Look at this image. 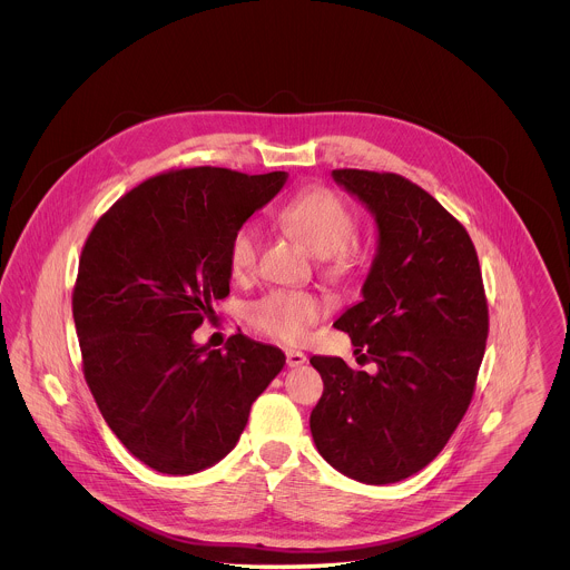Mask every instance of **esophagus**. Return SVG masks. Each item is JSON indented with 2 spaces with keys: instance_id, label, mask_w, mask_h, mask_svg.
Segmentation results:
<instances>
[{
  "instance_id": "1",
  "label": "esophagus",
  "mask_w": 570,
  "mask_h": 570,
  "mask_svg": "<svg viewBox=\"0 0 570 570\" xmlns=\"http://www.w3.org/2000/svg\"><path fill=\"white\" fill-rule=\"evenodd\" d=\"M285 355H287V366H292V368H296V366L307 362V355L303 351H296V348H287Z\"/></svg>"
}]
</instances>
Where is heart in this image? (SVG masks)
<instances>
[{
  "label": "heart",
  "mask_w": 570,
  "mask_h": 570,
  "mask_svg": "<svg viewBox=\"0 0 570 570\" xmlns=\"http://www.w3.org/2000/svg\"><path fill=\"white\" fill-rule=\"evenodd\" d=\"M278 222L301 237L307 247L325 256V274L340 278L351 269V239L355 237L357 222L346 202L326 186L305 188L287 199L278 213ZM263 247V230L256 222L242 224L226 249L228 269L235 278L245 281L254 276ZM325 316V303L312 292L269 289L252 301L245 309L247 323L258 333L285 344L305 340L309 326Z\"/></svg>",
  "instance_id": "b5f03b06"
}]
</instances>
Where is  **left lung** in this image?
Segmentation results:
<instances>
[{
    "label": "left lung",
    "mask_w": 570,
    "mask_h": 570,
    "mask_svg": "<svg viewBox=\"0 0 570 570\" xmlns=\"http://www.w3.org/2000/svg\"><path fill=\"white\" fill-rule=\"evenodd\" d=\"M333 177L373 210L380 228L364 301L333 323L377 373L312 357L325 391L309 428L337 472L389 485L434 461L472 404L488 296L465 226L430 193L386 170L335 168Z\"/></svg>",
    "instance_id": "obj_1"
}]
</instances>
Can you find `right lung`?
<instances>
[{"label": "right lung", "instance_id": "1", "mask_svg": "<svg viewBox=\"0 0 570 570\" xmlns=\"http://www.w3.org/2000/svg\"><path fill=\"white\" fill-rule=\"evenodd\" d=\"M193 166L125 193L87 235L72 292L82 375L120 443L163 474H195L239 441L285 353L242 333L226 351L193 331L230 294L233 233L285 184Z\"/></svg>", "mask_w": 570, "mask_h": 570}]
</instances>
